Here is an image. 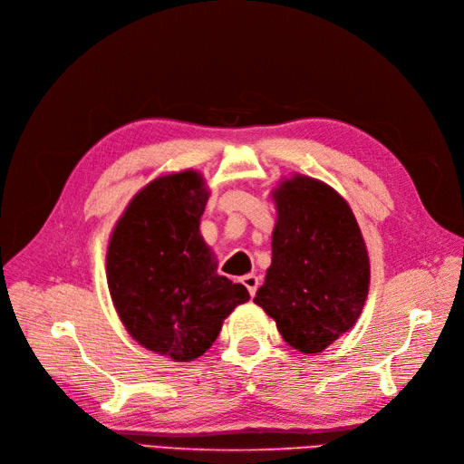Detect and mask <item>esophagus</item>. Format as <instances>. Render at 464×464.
Instances as JSON below:
<instances>
[{
  "mask_svg": "<svg viewBox=\"0 0 464 464\" xmlns=\"http://www.w3.org/2000/svg\"><path fill=\"white\" fill-rule=\"evenodd\" d=\"M242 285L247 288L249 296H256V292L259 288V278L256 275H246L242 276Z\"/></svg>",
  "mask_w": 464,
  "mask_h": 464,
  "instance_id": "34e87169",
  "label": "esophagus"
}]
</instances>
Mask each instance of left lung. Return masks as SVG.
Returning a JSON list of instances; mask_svg holds the SVG:
<instances>
[{
  "mask_svg": "<svg viewBox=\"0 0 464 464\" xmlns=\"http://www.w3.org/2000/svg\"><path fill=\"white\" fill-rule=\"evenodd\" d=\"M273 259L256 304L302 354L323 353L356 325L368 300L370 256L353 208L304 174L273 188Z\"/></svg>",
  "mask_w": 464,
  "mask_h": 464,
  "instance_id": "left-lung-1",
  "label": "left lung"
}]
</instances>
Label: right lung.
<instances>
[{
	"instance_id": "add662e5",
	"label": "right lung",
	"mask_w": 464,
	"mask_h": 464,
	"mask_svg": "<svg viewBox=\"0 0 464 464\" xmlns=\"http://www.w3.org/2000/svg\"><path fill=\"white\" fill-rule=\"evenodd\" d=\"M208 195L193 168L154 178L108 240L106 280L120 321L143 348L174 362L203 356L224 319L249 300L244 285L217 273L199 232Z\"/></svg>"
}]
</instances>
